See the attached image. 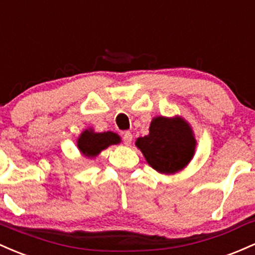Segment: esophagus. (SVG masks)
Segmentation results:
<instances>
[{
    "instance_id": "34e87169",
    "label": "esophagus",
    "mask_w": 255,
    "mask_h": 255,
    "mask_svg": "<svg viewBox=\"0 0 255 255\" xmlns=\"http://www.w3.org/2000/svg\"><path fill=\"white\" fill-rule=\"evenodd\" d=\"M123 139H124L125 144L130 145L131 142H132V133L127 131V132H124V135H123Z\"/></svg>"
}]
</instances>
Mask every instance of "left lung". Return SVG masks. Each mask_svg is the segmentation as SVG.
<instances>
[{
    "instance_id": "1",
    "label": "left lung",
    "mask_w": 255,
    "mask_h": 255,
    "mask_svg": "<svg viewBox=\"0 0 255 255\" xmlns=\"http://www.w3.org/2000/svg\"><path fill=\"white\" fill-rule=\"evenodd\" d=\"M135 144L148 165L162 174H173L187 167L196 149L193 128L179 116L154 117L149 133L138 137Z\"/></svg>"
}]
</instances>
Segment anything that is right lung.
Listing matches in <instances>:
<instances>
[{
  "instance_id": "add662e5",
  "label": "right lung",
  "mask_w": 255,
  "mask_h": 255,
  "mask_svg": "<svg viewBox=\"0 0 255 255\" xmlns=\"http://www.w3.org/2000/svg\"><path fill=\"white\" fill-rule=\"evenodd\" d=\"M122 138L118 133L112 131H105V132H95L93 128H85L77 139V147L83 156L88 159H94L101 153L102 150L107 149L110 145L119 144Z\"/></svg>"
}]
</instances>
